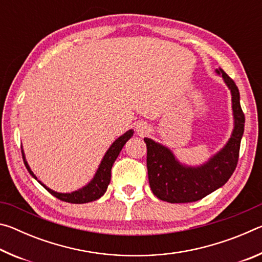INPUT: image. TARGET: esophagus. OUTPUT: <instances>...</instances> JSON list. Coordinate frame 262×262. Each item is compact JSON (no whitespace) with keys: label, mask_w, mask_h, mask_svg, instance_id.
<instances>
[{"label":"esophagus","mask_w":262,"mask_h":262,"mask_svg":"<svg viewBox=\"0 0 262 262\" xmlns=\"http://www.w3.org/2000/svg\"><path fill=\"white\" fill-rule=\"evenodd\" d=\"M136 130H137V133H140L141 135H143V134H145V133L148 132V126H147V123L145 122H139L136 125Z\"/></svg>","instance_id":"1"}]
</instances>
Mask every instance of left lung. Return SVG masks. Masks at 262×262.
Segmentation results:
<instances>
[{
    "mask_svg": "<svg viewBox=\"0 0 262 262\" xmlns=\"http://www.w3.org/2000/svg\"><path fill=\"white\" fill-rule=\"evenodd\" d=\"M222 77L232 95L234 129L227 145L210 161L200 167L184 166L167 148L144 139L147 144V167L149 185L158 199L170 203H187L201 200L223 186L236 170L245 115L241 106L239 90L222 69Z\"/></svg>",
    "mask_w": 262,
    "mask_h": 262,
    "instance_id": "8db88e82",
    "label": "left lung"
}]
</instances>
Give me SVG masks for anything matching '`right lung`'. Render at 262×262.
I'll return each mask as SVG.
<instances>
[{
	"instance_id": "add662e5",
	"label": "right lung",
	"mask_w": 262,
	"mask_h": 262,
	"mask_svg": "<svg viewBox=\"0 0 262 262\" xmlns=\"http://www.w3.org/2000/svg\"><path fill=\"white\" fill-rule=\"evenodd\" d=\"M133 134H134V132L128 130L122 136L119 137L117 141L113 142V144L111 145L110 149L107 150V152L105 154V156L100 163L99 168L98 171H97L95 178L91 180L90 184L86 185L85 187H83L82 189H78L76 192H73V193H66V194L56 193L54 190L46 187V186L42 183H40L39 180L38 181L53 195V196L60 199L61 201L69 202V203H88V202L98 200L100 196H103L106 192V189H107V186L111 181V170H112L113 163L119 156V154H120L123 145L126 144V142L130 139ZM21 155H23V161L26 168H28V171L30 172V174L32 176L34 179H37V177L33 174V172L31 171L30 166L28 165V162L25 161L23 151H21Z\"/></svg>"
}]
</instances>
